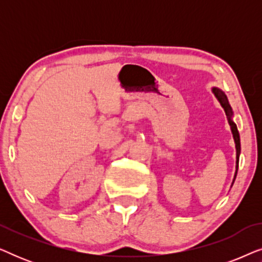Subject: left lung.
Segmentation results:
<instances>
[{
  "instance_id": "left-lung-1",
  "label": "left lung",
  "mask_w": 262,
  "mask_h": 262,
  "mask_svg": "<svg viewBox=\"0 0 262 262\" xmlns=\"http://www.w3.org/2000/svg\"><path fill=\"white\" fill-rule=\"evenodd\" d=\"M212 92L214 93V95H216V98L218 99V101L221 102L222 107H223L224 111H225V114H227V117H228L229 125H230V127H231L232 136H234V141H235V144H236V171H235V178H234V181H235L236 175H237L239 152H241V143H239V134H238V130H237V126H236V124L231 120L232 111H231V106L229 105L227 95H225L224 93L222 92L221 89H218V88H213ZM232 184H234V182H232Z\"/></svg>"
}]
</instances>
